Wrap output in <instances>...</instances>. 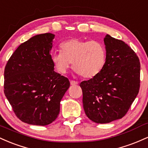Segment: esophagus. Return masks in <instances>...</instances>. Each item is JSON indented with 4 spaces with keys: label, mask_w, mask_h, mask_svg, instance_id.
Returning <instances> with one entry per match:
<instances>
[{
    "label": "esophagus",
    "mask_w": 148,
    "mask_h": 148,
    "mask_svg": "<svg viewBox=\"0 0 148 148\" xmlns=\"http://www.w3.org/2000/svg\"><path fill=\"white\" fill-rule=\"evenodd\" d=\"M70 82H71V85H76V84H78L77 82H76V81H74V80H71L70 81Z\"/></svg>",
    "instance_id": "34e87169"
}]
</instances>
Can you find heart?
Returning <instances> with one entry per match:
<instances>
[{
	"label": "heart",
	"instance_id": "obj_1",
	"mask_svg": "<svg viewBox=\"0 0 148 148\" xmlns=\"http://www.w3.org/2000/svg\"><path fill=\"white\" fill-rule=\"evenodd\" d=\"M60 49L52 54L51 61L61 74L66 73L72 63L77 73L89 78L99 74L105 66L106 48L99 41L71 38L61 43Z\"/></svg>",
	"mask_w": 148,
	"mask_h": 148
}]
</instances>
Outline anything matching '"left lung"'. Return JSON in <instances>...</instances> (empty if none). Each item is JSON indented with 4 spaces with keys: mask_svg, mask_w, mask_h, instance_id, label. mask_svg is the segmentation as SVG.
<instances>
[{
    "mask_svg": "<svg viewBox=\"0 0 148 148\" xmlns=\"http://www.w3.org/2000/svg\"><path fill=\"white\" fill-rule=\"evenodd\" d=\"M104 44L103 69L93 78L79 84L86 115L98 124L122 118L140 88V64L134 51L122 40L108 34Z\"/></svg>",
    "mask_w": 148,
    "mask_h": 148,
    "instance_id": "left-lung-1",
    "label": "left lung"
}]
</instances>
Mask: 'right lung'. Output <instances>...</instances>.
Instances as JSON below:
<instances>
[{"instance_id": "1", "label": "right lung", "mask_w": 148, "mask_h": 148, "mask_svg": "<svg viewBox=\"0 0 148 148\" xmlns=\"http://www.w3.org/2000/svg\"><path fill=\"white\" fill-rule=\"evenodd\" d=\"M54 35H36L21 43L4 71V93L16 116L32 125L54 122L70 87L69 79L54 71L50 52Z\"/></svg>"}]
</instances>
